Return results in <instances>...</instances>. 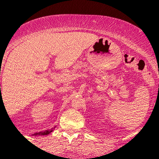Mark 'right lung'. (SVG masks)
<instances>
[{
    "label": "right lung",
    "instance_id": "right-lung-1",
    "mask_svg": "<svg viewBox=\"0 0 159 159\" xmlns=\"http://www.w3.org/2000/svg\"><path fill=\"white\" fill-rule=\"evenodd\" d=\"M53 132V129H50V130H46V131H44V132H37V133H35V134H34V135H47V134H50L51 132Z\"/></svg>",
    "mask_w": 159,
    "mask_h": 159
}]
</instances>
